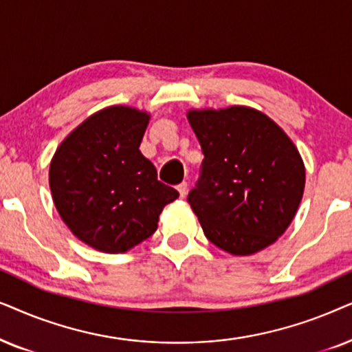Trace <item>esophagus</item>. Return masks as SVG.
Segmentation results:
<instances>
[{"instance_id": "esophagus-1", "label": "esophagus", "mask_w": 352, "mask_h": 352, "mask_svg": "<svg viewBox=\"0 0 352 352\" xmlns=\"http://www.w3.org/2000/svg\"><path fill=\"white\" fill-rule=\"evenodd\" d=\"M177 190H179L180 198H185L186 191H188V184H186V182H182V184H180L179 186H177Z\"/></svg>"}]
</instances>
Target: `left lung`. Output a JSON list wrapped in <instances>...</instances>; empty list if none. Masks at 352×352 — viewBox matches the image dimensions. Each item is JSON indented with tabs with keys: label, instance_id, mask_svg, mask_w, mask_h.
Returning a JSON list of instances; mask_svg holds the SVG:
<instances>
[{
	"label": "left lung",
	"instance_id": "obj_1",
	"mask_svg": "<svg viewBox=\"0 0 352 352\" xmlns=\"http://www.w3.org/2000/svg\"><path fill=\"white\" fill-rule=\"evenodd\" d=\"M204 159L188 193L206 238L248 256L283 235L301 203L306 170L287 133L245 106L190 111Z\"/></svg>",
	"mask_w": 352,
	"mask_h": 352
}]
</instances>
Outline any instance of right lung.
<instances>
[{
    "label": "right lung",
    "instance_id": "add662e5",
    "mask_svg": "<svg viewBox=\"0 0 352 352\" xmlns=\"http://www.w3.org/2000/svg\"><path fill=\"white\" fill-rule=\"evenodd\" d=\"M149 116L106 107L60 143L50 166L56 209L78 240L104 252H125L153 235L164 206L179 191L157 180L140 151Z\"/></svg>",
    "mask_w": 352,
    "mask_h": 352
}]
</instances>
